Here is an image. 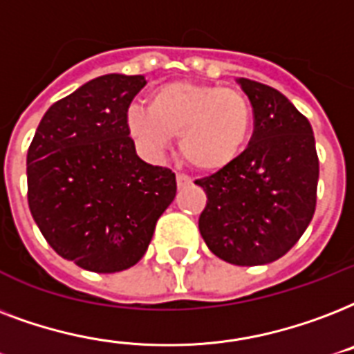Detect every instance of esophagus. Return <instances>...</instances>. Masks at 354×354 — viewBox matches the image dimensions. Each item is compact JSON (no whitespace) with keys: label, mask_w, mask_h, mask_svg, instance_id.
Instances as JSON below:
<instances>
[{"label":"esophagus","mask_w":354,"mask_h":354,"mask_svg":"<svg viewBox=\"0 0 354 354\" xmlns=\"http://www.w3.org/2000/svg\"><path fill=\"white\" fill-rule=\"evenodd\" d=\"M190 185H192V179L188 177V175H183V174L177 175V186H179V188H186V186H190Z\"/></svg>","instance_id":"obj_1"}]
</instances>
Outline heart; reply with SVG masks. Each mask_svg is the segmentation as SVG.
Wrapping results in <instances>:
<instances>
[{
  "mask_svg": "<svg viewBox=\"0 0 354 354\" xmlns=\"http://www.w3.org/2000/svg\"><path fill=\"white\" fill-rule=\"evenodd\" d=\"M127 129L151 153H162L169 136H179L186 162L203 174H218L245 151L253 131V106L238 88L175 81L153 90L147 111L131 106Z\"/></svg>",
  "mask_w": 354,
  "mask_h": 354,
  "instance_id": "heart-1",
  "label": "heart"
}]
</instances>
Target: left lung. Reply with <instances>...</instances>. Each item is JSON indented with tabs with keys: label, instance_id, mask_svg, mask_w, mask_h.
<instances>
[{
	"label": "left lung",
	"instance_id": "obj_1",
	"mask_svg": "<svg viewBox=\"0 0 354 354\" xmlns=\"http://www.w3.org/2000/svg\"><path fill=\"white\" fill-rule=\"evenodd\" d=\"M253 106L248 149L231 168L197 179L207 194L199 232L234 266L281 259L303 236L316 210L319 160L310 122L268 84L240 77Z\"/></svg>",
	"mask_w": 354,
	"mask_h": 354
}]
</instances>
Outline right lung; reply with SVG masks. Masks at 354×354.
Returning <instances> with one entry per match:
<instances>
[{"label": "right lung", "instance_id": "obj_1", "mask_svg": "<svg viewBox=\"0 0 354 354\" xmlns=\"http://www.w3.org/2000/svg\"><path fill=\"white\" fill-rule=\"evenodd\" d=\"M144 75H101L49 106L27 151V201L62 259L95 273L134 266L174 201L171 169L136 155L127 111Z\"/></svg>", "mask_w": 354, "mask_h": 354}]
</instances>
